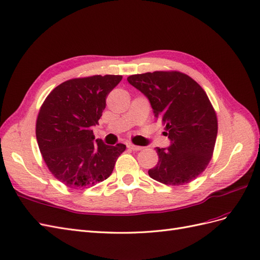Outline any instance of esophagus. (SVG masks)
<instances>
[{
  "label": "esophagus",
  "instance_id": "1",
  "mask_svg": "<svg viewBox=\"0 0 260 260\" xmlns=\"http://www.w3.org/2000/svg\"><path fill=\"white\" fill-rule=\"evenodd\" d=\"M127 148L131 150H134V151H138V150H142V147L136 146V145H133V144H127Z\"/></svg>",
  "mask_w": 260,
  "mask_h": 260
}]
</instances>
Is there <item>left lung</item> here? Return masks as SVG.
I'll use <instances>...</instances> for the list:
<instances>
[{"instance_id": "left-lung-1", "label": "left lung", "mask_w": 260, "mask_h": 260, "mask_svg": "<svg viewBox=\"0 0 260 260\" xmlns=\"http://www.w3.org/2000/svg\"><path fill=\"white\" fill-rule=\"evenodd\" d=\"M127 81L149 100L171 140L168 148H155L159 161L148 174L173 186L195 180L210 162L218 134L208 95L194 79L176 71L137 74Z\"/></svg>"}]
</instances>
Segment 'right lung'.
<instances>
[{"instance_id":"1","label":"right lung","mask_w":260,"mask_h":260,"mask_svg":"<svg viewBox=\"0 0 260 260\" xmlns=\"http://www.w3.org/2000/svg\"><path fill=\"white\" fill-rule=\"evenodd\" d=\"M121 75H94L66 80L42 103L36 123V137L50 172L66 186L91 187L107 180L126 149L95 139L98 124L110 91Z\"/></svg>"}]
</instances>
